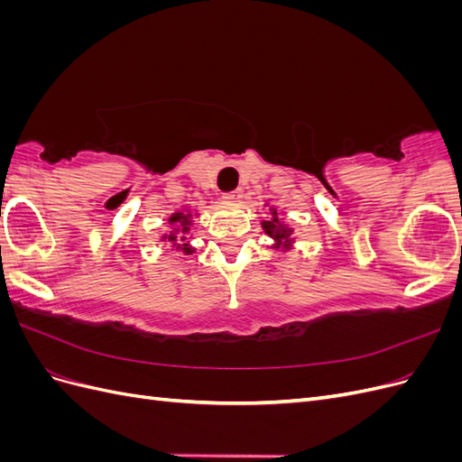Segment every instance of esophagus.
<instances>
[{
  "mask_svg": "<svg viewBox=\"0 0 462 462\" xmlns=\"http://www.w3.org/2000/svg\"><path fill=\"white\" fill-rule=\"evenodd\" d=\"M241 199H243V190H241V189H236V190H231V192H226V194H223V200H226V202H231V204L241 202Z\"/></svg>",
  "mask_w": 462,
  "mask_h": 462,
  "instance_id": "obj_1",
  "label": "esophagus"
}]
</instances>
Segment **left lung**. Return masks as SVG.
<instances>
[{"mask_svg": "<svg viewBox=\"0 0 462 462\" xmlns=\"http://www.w3.org/2000/svg\"><path fill=\"white\" fill-rule=\"evenodd\" d=\"M268 206V204H265ZM272 217L262 221V229L263 233L272 236L273 239V246L275 250H291L292 245H295V239H292V227H289L287 223L277 216V209L272 206L270 208Z\"/></svg>", "mask_w": 462, "mask_h": 462, "instance_id": "1", "label": "left lung"}]
</instances>
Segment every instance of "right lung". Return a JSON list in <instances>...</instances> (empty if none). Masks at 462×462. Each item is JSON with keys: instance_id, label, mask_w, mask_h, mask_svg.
Masks as SVG:
<instances>
[{"instance_id": "obj_1", "label": "right lung", "mask_w": 462, "mask_h": 462, "mask_svg": "<svg viewBox=\"0 0 462 462\" xmlns=\"http://www.w3.org/2000/svg\"><path fill=\"white\" fill-rule=\"evenodd\" d=\"M192 217L194 212H190V209H179V212L171 214L170 219H167V223H170V231L162 235V241L173 245V248L179 250V253L192 254L197 248H192L187 241V235L192 226Z\"/></svg>"}]
</instances>
